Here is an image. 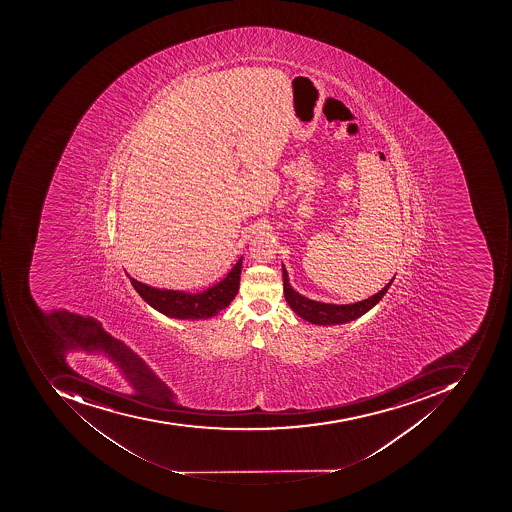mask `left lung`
Returning <instances> with one entry per match:
<instances>
[{"mask_svg": "<svg viewBox=\"0 0 512 512\" xmlns=\"http://www.w3.org/2000/svg\"><path fill=\"white\" fill-rule=\"evenodd\" d=\"M281 269H283V286H284V298L288 301L289 308L303 318V320L309 321L312 324H318V326H334V324L349 323V321L357 320L361 315H365L366 312L371 311L375 304L385 297L388 289L391 288L392 281L395 277L391 278L385 288L378 291L377 294L372 297L366 298L363 301H357L354 304H329L321 303V301L309 300V298L301 295L300 292L295 291L289 283V275L284 264L281 263Z\"/></svg>", "mask_w": 512, "mask_h": 512, "instance_id": "left-lung-1", "label": "left lung"}]
</instances>
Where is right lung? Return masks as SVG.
Returning <instances> with one entry per match:
<instances>
[{"label": "right lung", "instance_id": "right-lung-1", "mask_svg": "<svg viewBox=\"0 0 512 512\" xmlns=\"http://www.w3.org/2000/svg\"><path fill=\"white\" fill-rule=\"evenodd\" d=\"M241 264L243 257L238 258L234 268L220 281L201 292L154 288L135 280L127 272L126 275L138 295L155 311L178 320H206L228 308L234 300L240 288Z\"/></svg>", "mask_w": 512, "mask_h": 512}]
</instances>
